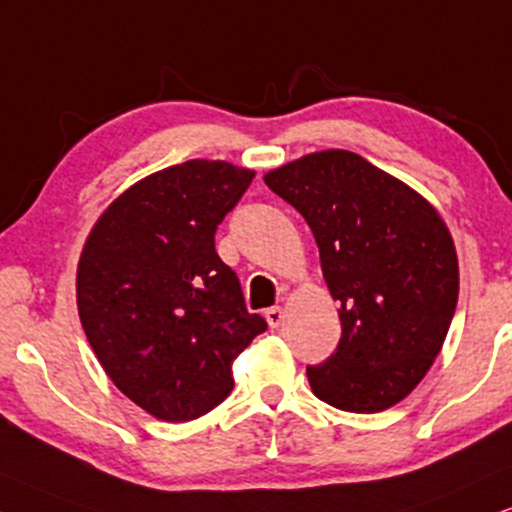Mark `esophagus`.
Returning a JSON list of instances; mask_svg holds the SVG:
<instances>
[{
	"label": "esophagus",
	"instance_id": "34e87169",
	"mask_svg": "<svg viewBox=\"0 0 512 512\" xmlns=\"http://www.w3.org/2000/svg\"><path fill=\"white\" fill-rule=\"evenodd\" d=\"M264 316H267V323L271 328H278L283 323V319H286V314H283L281 307H269L267 312H264Z\"/></svg>",
	"mask_w": 512,
	"mask_h": 512
}]
</instances>
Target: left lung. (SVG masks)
<instances>
[{
  "label": "left lung",
  "instance_id": "8db88e82",
  "mask_svg": "<svg viewBox=\"0 0 512 512\" xmlns=\"http://www.w3.org/2000/svg\"><path fill=\"white\" fill-rule=\"evenodd\" d=\"M307 219L340 302L342 338L312 392L335 409L378 413L409 397L449 333L458 302L454 238L439 212L392 174L331 148L264 174Z\"/></svg>",
  "mask_w": 512,
  "mask_h": 512
}]
</instances>
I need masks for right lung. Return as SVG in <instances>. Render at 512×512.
Wrapping results in <instances>:
<instances>
[{"mask_svg":"<svg viewBox=\"0 0 512 512\" xmlns=\"http://www.w3.org/2000/svg\"><path fill=\"white\" fill-rule=\"evenodd\" d=\"M255 172L186 160L153 172L103 210L77 264V312L115 387L167 423L215 409L231 366L267 331L245 309L215 231Z\"/></svg>","mask_w":512,"mask_h":512,"instance_id":"obj_1","label":"right lung"}]
</instances>
